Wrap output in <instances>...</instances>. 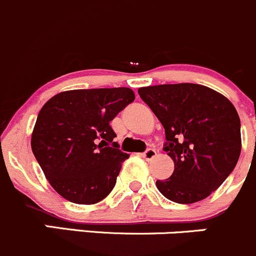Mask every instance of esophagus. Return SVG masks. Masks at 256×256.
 <instances>
[{"label": "esophagus", "mask_w": 256, "mask_h": 256, "mask_svg": "<svg viewBox=\"0 0 256 256\" xmlns=\"http://www.w3.org/2000/svg\"><path fill=\"white\" fill-rule=\"evenodd\" d=\"M156 154H157V152L154 151V148H148V150H146V151L144 152V154H142V157H144V160H147V161H148V160H152V158H154V157L156 156Z\"/></svg>", "instance_id": "esophagus-1"}]
</instances>
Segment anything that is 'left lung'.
Masks as SVG:
<instances>
[{"mask_svg":"<svg viewBox=\"0 0 256 256\" xmlns=\"http://www.w3.org/2000/svg\"><path fill=\"white\" fill-rule=\"evenodd\" d=\"M138 95L164 128V150L174 162L172 176L156 180L158 190L180 204L207 198L233 172L242 151L234 105L192 82L140 88Z\"/></svg>","mask_w":256,"mask_h":256,"instance_id":"8db88e82","label":"left lung"}]
</instances>
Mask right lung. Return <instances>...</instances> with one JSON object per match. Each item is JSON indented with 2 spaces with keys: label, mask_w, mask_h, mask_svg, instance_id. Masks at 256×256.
I'll return each mask as SVG.
<instances>
[{
  "label": "right lung",
  "mask_w": 256,
  "mask_h": 256,
  "mask_svg": "<svg viewBox=\"0 0 256 256\" xmlns=\"http://www.w3.org/2000/svg\"><path fill=\"white\" fill-rule=\"evenodd\" d=\"M134 100L130 88H102L59 92L43 105L30 146L62 197L95 204L112 192L128 154L114 142L110 121Z\"/></svg>",
  "instance_id": "1"
}]
</instances>
